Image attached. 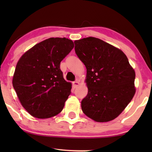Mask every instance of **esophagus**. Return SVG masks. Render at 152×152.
Returning <instances> with one entry per match:
<instances>
[{
    "label": "esophagus",
    "mask_w": 152,
    "mask_h": 152,
    "mask_svg": "<svg viewBox=\"0 0 152 152\" xmlns=\"http://www.w3.org/2000/svg\"><path fill=\"white\" fill-rule=\"evenodd\" d=\"M79 84H80V83H79L78 81H75V82H72V86H73L74 88H77L79 86Z\"/></svg>",
    "instance_id": "1"
}]
</instances>
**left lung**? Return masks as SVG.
Listing matches in <instances>:
<instances>
[{"instance_id":"obj_1","label":"left lung","mask_w":152,"mask_h":152,"mask_svg":"<svg viewBox=\"0 0 152 152\" xmlns=\"http://www.w3.org/2000/svg\"><path fill=\"white\" fill-rule=\"evenodd\" d=\"M75 50L86 68L88 94L81 102L85 115L95 122L118 117L136 93V73L125 54L95 37L74 41Z\"/></svg>"}]
</instances>
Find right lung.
<instances>
[{
	"label": "right lung",
	"mask_w": 152,
	"mask_h": 152,
	"mask_svg": "<svg viewBox=\"0 0 152 152\" xmlns=\"http://www.w3.org/2000/svg\"><path fill=\"white\" fill-rule=\"evenodd\" d=\"M73 48L70 39L52 37L31 48L18 61L12 84L33 117L49 118L63 110L72 84L64 79L60 63Z\"/></svg>",
	"instance_id": "obj_1"
}]
</instances>
